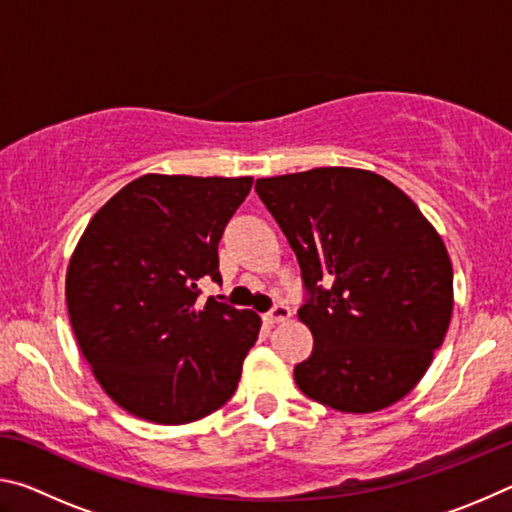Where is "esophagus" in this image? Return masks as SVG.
<instances>
[{
	"instance_id": "34e87169",
	"label": "esophagus",
	"mask_w": 512,
	"mask_h": 512,
	"mask_svg": "<svg viewBox=\"0 0 512 512\" xmlns=\"http://www.w3.org/2000/svg\"><path fill=\"white\" fill-rule=\"evenodd\" d=\"M289 318H291V309H289L287 305H277V307H273V309L268 311V314L264 316L266 323H271V325L284 323V320H289Z\"/></svg>"
}]
</instances>
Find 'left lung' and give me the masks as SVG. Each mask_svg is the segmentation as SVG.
Returning a JSON list of instances; mask_svg holds the SVG:
<instances>
[{"instance_id": "left-lung-1", "label": "left lung", "mask_w": 512, "mask_h": 512, "mask_svg": "<svg viewBox=\"0 0 512 512\" xmlns=\"http://www.w3.org/2000/svg\"><path fill=\"white\" fill-rule=\"evenodd\" d=\"M255 192L298 257L314 350L293 370L314 402L372 413L424 377L447 334L454 271L443 239L375 171L318 167L259 178Z\"/></svg>"}]
</instances>
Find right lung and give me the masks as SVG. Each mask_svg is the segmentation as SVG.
I'll return each instance as SVG.
<instances>
[{"instance_id": "right-lung-1", "label": "right lung", "mask_w": 512, "mask_h": 512, "mask_svg": "<svg viewBox=\"0 0 512 512\" xmlns=\"http://www.w3.org/2000/svg\"><path fill=\"white\" fill-rule=\"evenodd\" d=\"M253 178L146 173L92 216L65 277L69 323L94 379L121 409L187 424L230 400L262 320L212 296L225 225Z\"/></svg>"}]
</instances>
